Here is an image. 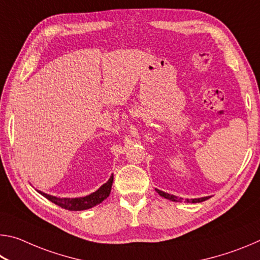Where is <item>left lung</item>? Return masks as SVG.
Masks as SVG:
<instances>
[{
  "label": "left lung",
  "mask_w": 260,
  "mask_h": 260,
  "mask_svg": "<svg viewBox=\"0 0 260 260\" xmlns=\"http://www.w3.org/2000/svg\"><path fill=\"white\" fill-rule=\"evenodd\" d=\"M157 192L159 193V195L161 197H164V199H167L170 201H173V202H182L183 199H181V197H177L174 195H171V193H167V192H164L161 190H158L157 189ZM210 196H206V197H202V199H192V200H186L184 202H187V203H200V202H203V201H206L209 200Z\"/></svg>",
  "instance_id": "obj_1"
}]
</instances>
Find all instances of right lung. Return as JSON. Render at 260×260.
<instances>
[{"label":"right lung","instance_id":"1","mask_svg":"<svg viewBox=\"0 0 260 260\" xmlns=\"http://www.w3.org/2000/svg\"><path fill=\"white\" fill-rule=\"evenodd\" d=\"M112 182H113V174L110 177L109 181L107 183H104L99 190H96L95 192L90 193V195L88 196L79 197V199H58V197L48 195V193H45L42 191H39V190L38 191L40 192L42 196H45L47 200H49L50 202H52V203H55L56 205H58L65 210L81 211V210L90 209L95 205L102 203V202L110 195Z\"/></svg>","mask_w":260,"mask_h":260}]
</instances>
